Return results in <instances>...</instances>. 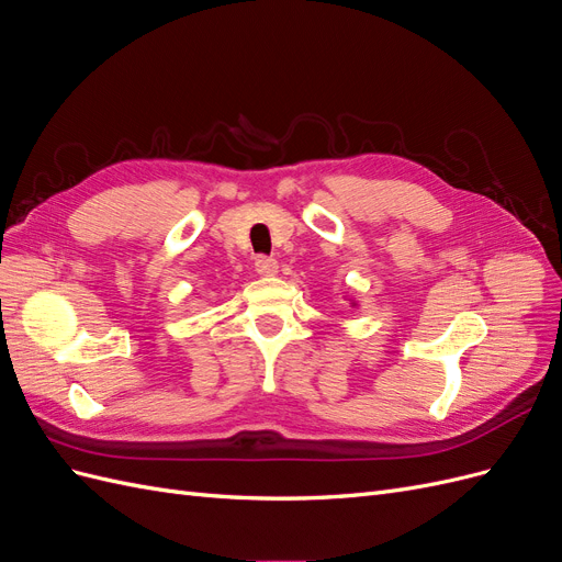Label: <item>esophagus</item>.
Masks as SVG:
<instances>
[{
  "label": "esophagus",
  "instance_id": "esophagus-1",
  "mask_svg": "<svg viewBox=\"0 0 562 562\" xmlns=\"http://www.w3.org/2000/svg\"><path fill=\"white\" fill-rule=\"evenodd\" d=\"M255 271H258L260 277H274L279 271V262L274 258H265V255H260V258L255 260Z\"/></svg>",
  "mask_w": 562,
  "mask_h": 562
}]
</instances>
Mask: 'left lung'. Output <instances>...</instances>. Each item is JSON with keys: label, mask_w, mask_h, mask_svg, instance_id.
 <instances>
[{"label": "left lung", "mask_w": 562, "mask_h": 562, "mask_svg": "<svg viewBox=\"0 0 562 562\" xmlns=\"http://www.w3.org/2000/svg\"><path fill=\"white\" fill-rule=\"evenodd\" d=\"M351 307H356V302H351Z\"/></svg>", "instance_id": "1"}]
</instances>
